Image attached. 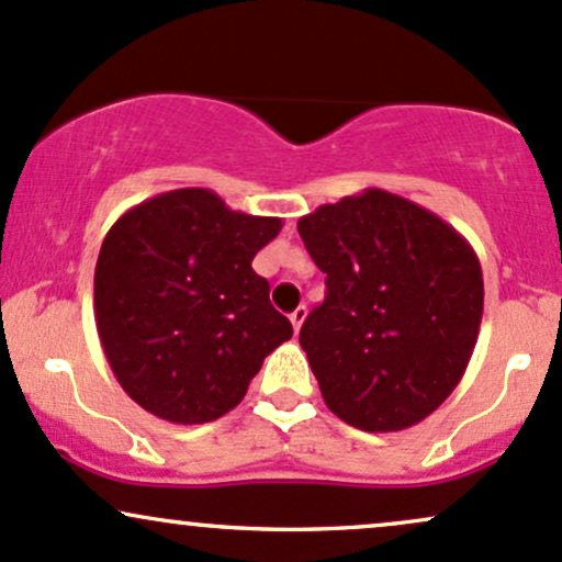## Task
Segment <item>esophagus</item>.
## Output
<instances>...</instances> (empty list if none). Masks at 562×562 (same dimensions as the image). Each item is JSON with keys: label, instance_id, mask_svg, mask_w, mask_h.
<instances>
[{"label": "esophagus", "instance_id": "1", "mask_svg": "<svg viewBox=\"0 0 562 562\" xmlns=\"http://www.w3.org/2000/svg\"><path fill=\"white\" fill-rule=\"evenodd\" d=\"M304 319H306V306H299V310H293L291 323H293V330H295V333L301 330V325H304Z\"/></svg>", "mask_w": 562, "mask_h": 562}]
</instances>
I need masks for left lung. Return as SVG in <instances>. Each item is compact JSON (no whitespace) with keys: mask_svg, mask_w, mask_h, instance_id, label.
I'll return each instance as SVG.
<instances>
[{"mask_svg":"<svg viewBox=\"0 0 562 562\" xmlns=\"http://www.w3.org/2000/svg\"><path fill=\"white\" fill-rule=\"evenodd\" d=\"M299 234L328 288L299 336L325 405L362 431L424 422L477 344V252L440 215L384 189L319 205Z\"/></svg>","mask_w":562,"mask_h":562,"instance_id":"left-lung-1","label":"left lung"}]
</instances>
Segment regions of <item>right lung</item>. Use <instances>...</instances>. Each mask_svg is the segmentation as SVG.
Segmentation results:
<instances>
[{"label": "right lung", "instance_id": "add662e5", "mask_svg": "<svg viewBox=\"0 0 562 562\" xmlns=\"http://www.w3.org/2000/svg\"><path fill=\"white\" fill-rule=\"evenodd\" d=\"M280 229L211 189L165 191L116 218L92 306L111 371L140 408L205 424L243 403L263 357L293 336L250 267Z\"/></svg>", "mask_w": 562, "mask_h": 562}]
</instances>
